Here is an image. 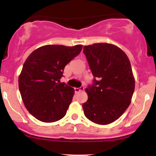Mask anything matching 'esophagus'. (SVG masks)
I'll use <instances>...</instances> for the list:
<instances>
[{"label": "esophagus", "mask_w": 156, "mask_h": 156, "mask_svg": "<svg viewBox=\"0 0 156 156\" xmlns=\"http://www.w3.org/2000/svg\"><path fill=\"white\" fill-rule=\"evenodd\" d=\"M84 87H83V86H81V87H80L75 88V92H76V93H79L80 91L84 90Z\"/></svg>", "instance_id": "obj_1"}]
</instances>
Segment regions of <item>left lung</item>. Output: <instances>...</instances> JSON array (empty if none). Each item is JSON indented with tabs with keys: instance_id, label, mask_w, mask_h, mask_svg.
<instances>
[{
	"instance_id": "left-lung-1",
	"label": "left lung",
	"mask_w": 156,
	"mask_h": 156,
	"mask_svg": "<svg viewBox=\"0 0 156 156\" xmlns=\"http://www.w3.org/2000/svg\"><path fill=\"white\" fill-rule=\"evenodd\" d=\"M93 84L86 88L84 115L96 124L108 125L122 115L130 105L135 87L130 60L125 52L106 43L84 47Z\"/></svg>"
}]
</instances>
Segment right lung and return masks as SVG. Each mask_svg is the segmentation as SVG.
Instances as JSON below:
<instances>
[{
    "instance_id": "right-lung-1",
    "label": "right lung",
    "mask_w": 156,
    "mask_h": 156,
    "mask_svg": "<svg viewBox=\"0 0 156 156\" xmlns=\"http://www.w3.org/2000/svg\"><path fill=\"white\" fill-rule=\"evenodd\" d=\"M81 49L82 45H45L33 51L25 62L19 88L26 108L39 121L54 122L66 114L75 90L60 79L66 66Z\"/></svg>"
}]
</instances>
